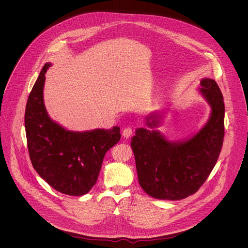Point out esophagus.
I'll list each match as a JSON object with an SVG mask.
<instances>
[{"label": "esophagus", "instance_id": "obj_1", "mask_svg": "<svg viewBox=\"0 0 248 248\" xmlns=\"http://www.w3.org/2000/svg\"><path fill=\"white\" fill-rule=\"evenodd\" d=\"M132 133H133V129H132V127H127V128H125V129L123 130V132H122V136H123L124 138L128 139V138L132 135Z\"/></svg>", "mask_w": 248, "mask_h": 248}]
</instances>
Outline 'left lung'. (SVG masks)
<instances>
[{
  "label": "left lung",
  "instance_id": "left-lung-1",
  "mask_svg": "<svg viewBox=\"0 0 248 248\" xmlns=\"http://www.w3.org/2000/svg\"><path fill=\"white\" fill-rule=\"evenodd\" d=\"M201 93L212 111L208 122L190 140L171 142L157 131L140 128L132 138L139 181L142 189L158 200L178 201L195 194L212 172L224 137V103L215 80L201 81ZM161 117L155 112L147 125L157 127Z\"/></svg>",
  "mask_w": 248,
  "mask_h": 248
}]
</instances>
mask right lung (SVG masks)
<instances>
[{
	"label": "right lung",
	"instance_id": "right-lung-1",
	"mask_svg": "<svg viewBox=\"0 0 248 248\" xmlns=\"http://www.w3.org/2000/svg\"><path fill=\"white\" fill-rule=\"evenodd\" d=\"M46 63L30 93L25 127L30 157L39 176L56 191L83 196L96 183L108 150L120 140V128L71 132L52 121L45 108L43 90Z\"/></svg>",
	"mask_w": 248,
	"mask_h": 248
}]
</instances>
